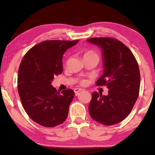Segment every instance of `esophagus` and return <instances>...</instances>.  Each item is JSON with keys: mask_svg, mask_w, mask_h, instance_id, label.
Here are the masks:
<instances>
[{"mask_svg": "<svg viewBox=\"0 0 155 155\" xmlns=\"http://www.w3.org/2000/svg\"><path fill=\"white\" fill-rule=\"evenodd\" d=\"M82 89H80V88H75V89H74V92H75V95H78V93H79L80 91H82Z\"/></svg>", "mask_w": 155, "mask_h": 155, "instance_id": "obj_1", "label": "esophagus"}]
</instances>
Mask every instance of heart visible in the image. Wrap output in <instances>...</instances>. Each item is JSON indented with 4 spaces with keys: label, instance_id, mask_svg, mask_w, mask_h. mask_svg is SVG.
Masks as SVG:
<instances>
[{
    "label": "heart",
    "instance_id": "obj_1",
    "mask_svg": "<svg viewBox=\"0 0 155 155\" xmlns=\"http://www.w3.org/2000/svg\"><path fill=\"white\" fill-rule=\"evenodd\" d=\"M97 56V54L95 53L94 51H86L84 53V55H83V57L84 58H85V57H87V56ZM81 84H84L86 83V81L84 80H81Z\"/></svg>",
    "mask_w": 155,
    "mask_h": 155
}]
</instances>
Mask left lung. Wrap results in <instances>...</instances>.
Here are the masks:
<instances>
[{"label": "left lung", "instance_id": "1", "mask_svg": "<svg viewBox=\"0 0 155 155\" xmlns=\"http://www.w3.org/2000/svg\"><path fill=\"white\" fill-rule=\"evenodd\" d=\"M87 40L102 50L104 68L96 84L109 89L107 96L92 93L89 104L90 116L105 126L118 124L129 115L139 96L138 64L132 51L118 39L97 37Z\"/></svg>", "mask_w": 155, "mask_h": 155}]
</instances>
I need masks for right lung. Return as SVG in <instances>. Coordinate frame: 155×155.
Wrapping results in <instances>:
<instances>
[{
    "mask_svg": "<svg viewBox=\"0 0 155 155\" xmlns=\"http://www.w3.org/2000/svg\"><path fill=\"white\" fill-rule=\"evenodd\" d=\"M79 40H48L30 48L19 67L18 90L29 118L42 126L51 128L63 124L74 97L71 89L60 93L51 85L63 72V55Z\"/></svg>",
    "mask_w": 155,
    "mask_h": 155,
    "instance_id": "1",
    "label": "right lung"
}]
</instances>
